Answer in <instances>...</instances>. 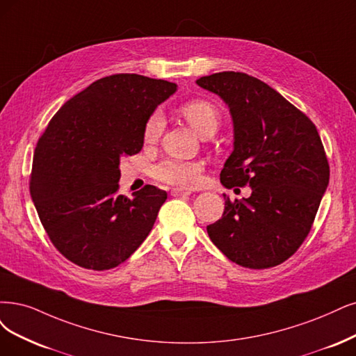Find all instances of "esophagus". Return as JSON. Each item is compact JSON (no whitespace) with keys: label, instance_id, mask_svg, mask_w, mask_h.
I'll list each match as a JSON object with an SVG mask.
<instances>
[{"label":"esophagus","instance_id":"obj_1","mask_svg":"<svg viewBox=\"0 0 356 356\" xmlns=\"http://www.w3.org/2000/svg\"><path fill=\"white\" fill-rule=\"evenodd\" d=\"M171 195H173V196H189L191 192L189 191H183L180 188H173V189H171Z\"/></svg>","mask_w":356,"mask_h":356}]
</instances>
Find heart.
I'll use <instances>...</instances> for the list:
<instances>
[{"label": "heart", "mask_w": 356, "mask_h": 356, "mask_svg": "<svg viewBox=\"0 0 356 356\" xmlns=\"http://www.w3.org/2000/svg\"><path fill=\"white\" fill-rule=\"evenodd\" d=\"M180 114L185 117L189 126L201 138H211L220 126V111L216 105L205 99H193L183 104ZM165 127V120L161 111H154L143 127V140L147 143H155L161 138ZM204 165L200 161L188 160H167L158 164L154 170L156 179L170 185L191 189L200 185Z\"/></svg>", "instance_id": "heart-1"}]
</instances>
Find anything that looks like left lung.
Here are the masks:
<instances>
[{
  "label": "left lung",
  "instance_id": "obj_1",
  "mask_svg": "<svg viewBox=\"0 0 356 356\" xmlns=\"http://www.w3.org/2000/svg\"><path fill=\"white\" fill-rule=\"evenodd\" d=\"M196 85L218 95L233 122V151L220 173L225 188L249 185L207 226L230 261L262 270L292 257L308 236L328 186L330 168L317 127L259 79L239 72L204 76Z\"/></svg>",
  "mask_w": 356,
  "mask_h": 356
}]
</instances>
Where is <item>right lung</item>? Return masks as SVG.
Instances as JSON below:
<instances>
[{"instance_id":"obj_1","label":"right lung","mask_w":356,"mask_h":356,"mask_svg":"<svg viewBox=\"0 0 356 356\" xmlns=\"http://www.w3.org/2000/svg\"><path fill=\"white\" fill-rule=\"evenodd\" d=\"M177 85L140 74L90 83L51 118L39 138L31 196L58 251L88 270H110L147 239L167 192L147 185L117 195L120 160L143 147V127Z\"/></svg>"}]
</instances>
